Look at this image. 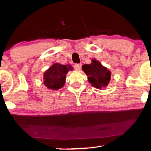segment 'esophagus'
<instances>
[{
	"mask_svg": "<svg viewBox=\"0 0 151 151\" xmlns=\"http://www.w3.org/2000/svg\"><path fill=\"white\" fill-rule=\"evenodd\" d=\"M81 66H82L81 64H75V65H74V67H75V69L77 70H79L81 69Z\"/></svg>",
	"mask_w": 151,
	"mask_h": 151,
	"instance_id": "esophagus-1",
	"label": "esophagus"
}]
</instances>
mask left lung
<instances>
[{
  "mask_svg": "<svg viewBox=\"0 0 151 151\" xmlns=\"http://www.w3.org/2000/svg\"><path fill=\"white\" fill-rule=\"evenodd\" d=\"M82 68L88 76V82L94 87L103 89L108 86L111 81V72L95 58L92 59L89 65H84Z\"/></svg>",
  "mask_w": 151,
  "mask_h": 151,
  "instance_id": "8db88e82",
  "label": "left lung"
}]
</instances>
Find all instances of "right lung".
<instances>
[{
    "label": "right lung",
    "instance_id": "right-lung-1",
    "mask_svg": "<svg viewBox=\"0 0 151 151\" xmlns=\"http://www.w3.org/2000/svg\"><path fill=\"white\" fill-rule=\"evenodd\" d=\"M73 67L70 65H61L55 63L45 71L43 75V83L47 88L50 90H58L65 85L66 75Z\"/></svg>",
    "mask_w": 151,
    "mask_h": 151
}]
</instances>
